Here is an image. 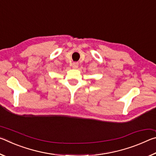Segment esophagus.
<instances>
[{"label": "esophagus", "mask_w": 156, "mask_h": 156, "mask_svg": "<svg viewBox=\"0 0 156 156\" xmlns=\"http://www.w3.org/2000/svg\"><path fill=\"white\" fill-rule=\"evenodd\" d=\"M78 62H73L72 67H73V69L78 68Z\"/></svg>", "instance_id": "34e87169"}]
</instances>
